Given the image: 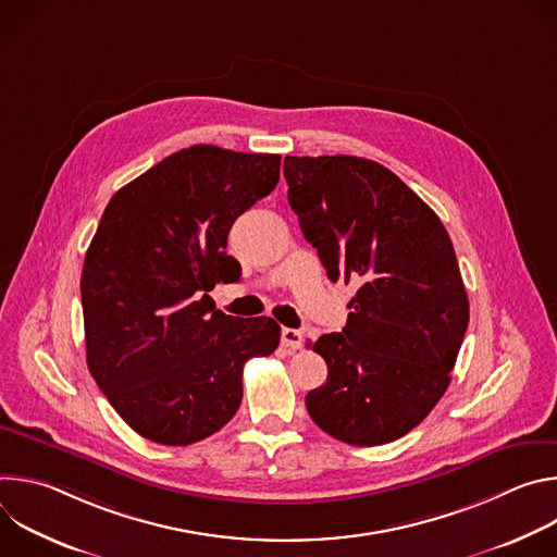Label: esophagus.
<instances>
[{"instance_id":"1","label":"esophagus","mask_w":557,"mask_h":557,"mask_svg":"<svg viewBox=\"0 0 557 557\" xmlns=\"http://www.w3.org/2000/svg\"><path fill=\"white\" fill-rule=\"evenodd\" d=\"M282 346L288 350H299L304 346V335L295 329H282Z\"/></svg>"}]
</instances>
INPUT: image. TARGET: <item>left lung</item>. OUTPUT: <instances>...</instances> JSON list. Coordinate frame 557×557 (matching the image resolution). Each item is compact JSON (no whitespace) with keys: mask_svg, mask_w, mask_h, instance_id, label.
<instances>
[{"mask_svg":"<svg viewBox=\"0 0 557 557\" xmlns=\"http://www.w3.org/2000/svg\"><path fill=\"white\" fill-rule=\"evenodd\" d=\"M288 205L333 282L357 286L342 333L312 350L329 366L310 419L359 447L414 430L449 385L469 301L438 215L387 168L357 156H286Z\"/></svg>","mask_w":557,"mask_h":557,"instance_id":"obj_1","label":"left lung"}]
</instances>
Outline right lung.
<instances>
[{
    "label": "right lung",
    "instance_id": "obj_1",
    "mask_svg": "<svg viewBox=\"0 0 557 557\" xmlns=\"http://www.w3.org/2000/svg\"><path fill=\"white\" fill-rule=\"evenodd\" d=\"M280 161L191 145L103 211L82 273L88 368L143 438L191 445L215 434L240 408L245 363L280 344L271 317L224 314L207 295L240 277L226 235L275 189Z\"/></svg>",
    "mask_w": 557,
    "mask_h": 557
}]
</instances>
